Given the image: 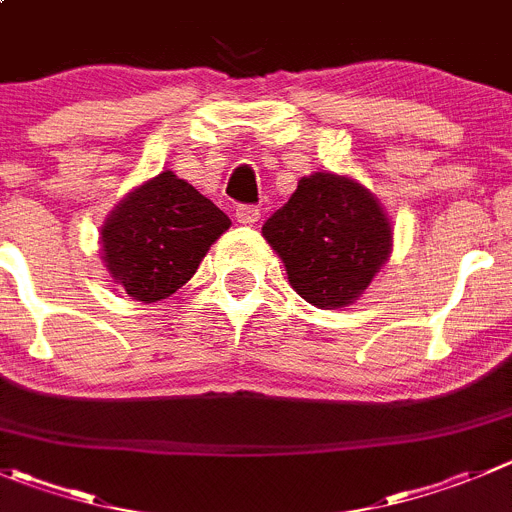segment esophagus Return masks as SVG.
<instances>
[{
	"label": "esophagus",
	"instance_id": "1",
	"mask_svg": "<svg viewBox=\"0 0 512 512\" xmlns=\"http://www.w3.org/2000/svg\"><path fill=\"white\" fill-rule=\"evenodd\" d=\"M234 219H237V222L240 224H247V227H252V224H257L260 222V209L257 207H237L234 209Z\"/></svg>",
	"mask_w": 512,
	"mask_h": 512
}]
</instances>
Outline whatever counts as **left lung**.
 Instances as JSON below:
<instances>
[{
    "instance_id": "obj_1",
    "label": "left lung",
    "mask_w": 512,
    "mask_h": 512,
    "mask_svg": "<svg viewBox=\"0 0 512 512\" xmlns=\"http://www.w3.org/2000/svg\"><path fill=\"white\" fill-rule=\"evenodd\" d=\"M391 222L379 199L351 176L315 171L262 224L300 298L323 310L364 295L391 255Z\"/></svg>"
}]
</instances>
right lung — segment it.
<instances>
[{
  "instance_id": "add662e5",
  "label": "right lung",
  "mask_w": 512,
  "mask_h": 512,
  "mask_svg": "<svg viewBox=\"0 0 512 512\" xmlns=\"http://www.w3.org/2000/svg\"><path fill=\"white\" fill-rule=\"evenodd\" d=\"M229 217L174 171H161L118 204L100 229L111 278L141 303L174 295L197 272Z\"/></svg>"
}]
</instances>
